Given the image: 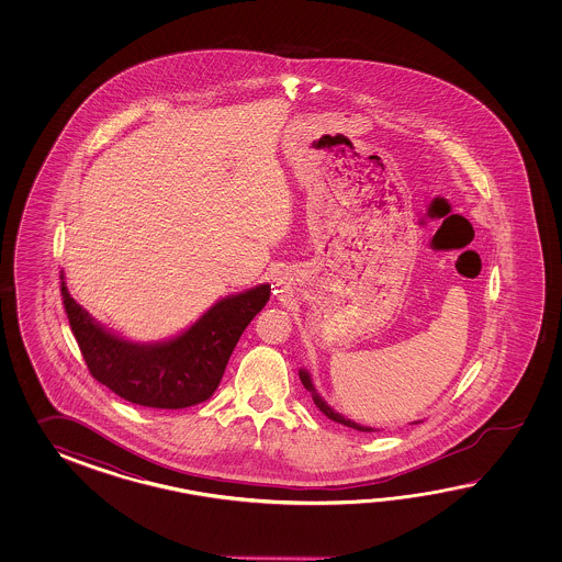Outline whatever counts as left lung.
Wrapping results in <instances>:
<instances>
[{"label": "left lung", "instance_id": "8db88e82", "mask_svg": "<svg viewBox=\"0 0 562 562\" xmlns=\"http://www.w3.org/2000/svg\"><path fill=\"white\" fill-rule=\"evenodd\" d=\"M299 380H301V383L305 385V390L311 392V397H313L315 406L319 407V412H323L327 418L334 419L337 424H344L347 428H353V430L375 431L373 428H366V426H361V424H356V422L347 419L346 416H341L339 412H335L334 407L327 406V402L323 400L322 395L317 394V390H315V385H313V380H311L310 371L299 370ZM416 424H418V422H416Z\"/></svg>", "mask_w": 562, "mask_h": 562}]
</instances>
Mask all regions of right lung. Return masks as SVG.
<instances>
[{
  "label": "right lung",
  "mask_w": 562,
  "mask_h": 562,
  "mask_svg": "<svg viewBox=\"0 0 562 562\" xmlns=\"http://www.w3.org/2000/svg\"><path fill=\"white\" fill-rule=\"evenodd\" d=\"M271 285L252 286L215 303L187 331L156 344L110 334L82 310L64 281L61 299L92 378L136 406L180 409L215 394L245 327L263 310Z\"/></svg>",
  "instance_id": "1"
}]
</instances>
